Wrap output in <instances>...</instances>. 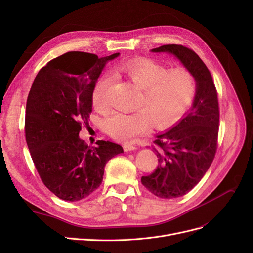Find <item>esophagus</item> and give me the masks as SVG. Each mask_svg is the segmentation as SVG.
<instances>
[{
    "instance_id": "1",
    "label": "esophagus",
    "mask_w": 253,
    "mask_h": 253,
    "mask_svg": "<svg viewBox=\"0 0 253 253\" xmlns=\"http://www.w3.org/2000/svg\"><path fill=\"white\" fill-rule=\"evenodd\" d=\"M137 149V147L135 144H133V143H124V150L126 151V152H127V151H134V150H136Z\"/></svg>"
}]
</instances>
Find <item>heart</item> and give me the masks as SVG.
<instances>
[{
  "label": "heart",
  "mask_w": 253,
  "mask_h": 253,
  "mask_svg": "<svg viewBox=\"0 0 253 253\" xmlns=\"http://www.w3.org/2000/svg\"><path fill=\"white\" fill-rule=\"evenodd\" d=\"M141 88L134 113L117 112L105 120V128L113 138L128 141L149 131L152 124L157 129L173 125L185 112L195 91V78L186 67L171 70L150 59H133L116 66ZM112 77L98 78L91 90V101L99 112L111 108Z\"/></svg>",
  "instance_id": "1"
}]
</instances>
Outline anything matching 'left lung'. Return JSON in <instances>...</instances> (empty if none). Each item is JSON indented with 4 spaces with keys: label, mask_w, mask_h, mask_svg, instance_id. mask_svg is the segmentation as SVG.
I'll return each mask as SVG.
<instances>
[{
    "label": "left lung",
    "mask_w": 253,
    "mask_h": 253,
    "mask_svg": "<svg viewBox=\"0 0 253 253\" xmlns=\"http://www.w3.org/2000/svg\"><path fill=\"white\" fill-rule=\"evenodd\" d=\"M169 52L193 74L196 91L191 110L171 129L156 136L155 171L141 182L160 198H175L192 190L211 166L217 149L219 110L217 91L208 67L186 46L168 44L152 49Z\"/></svg>",
    "instance_id": "left-lung-1"
}]
</instances>
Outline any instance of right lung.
<instances>
[{
	"instance_id": "1",
	"label": "right lung",
	"mask_w": 253,
	"mask_h": 253,
	"mask_svg": "<svg viewBox=\"0 0 253 253\" xmlns=\"http://www.w3.org/2000/svg\"><path fill=\"white\" fill-rule=\"evenodd\" d=\"M119 52L98 58L70 51L42 67L26 103L25 137L40 178L63 201L77 202L100 187L105 164L124 152L120 144L98 140L96 147L80 139L88 126L91 90L105 63Z\"/></svg>"
}]
</instances>
